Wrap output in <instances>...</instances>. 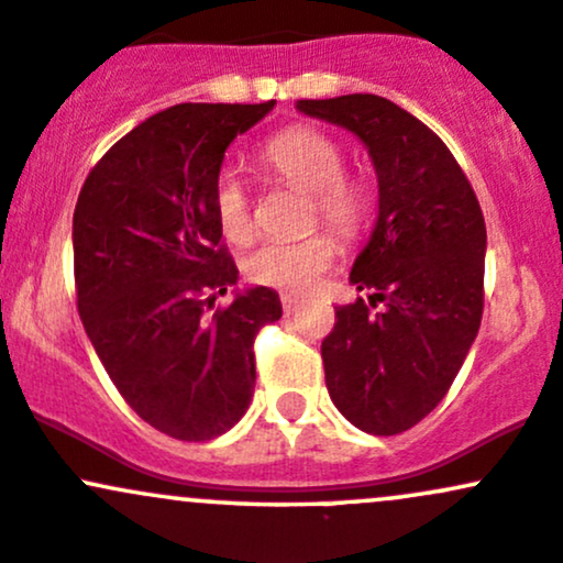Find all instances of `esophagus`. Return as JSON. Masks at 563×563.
<instances>
[{
    "label": "esophagus",
    "mask_w": 563,
    "mask_h": 563,
    "mask_svg": "<svg viewBox=\"0 0 563 563\" xmlns=\"http://www.w3.org/2000/svg\"><path fill=\"white\" fill-rule=\"evenodd\" d=\"M282 306L287 313H295L298 311V298H292V295H282Z\"/></svg>",
    "instance_id": "esophagus-1"
}]
</instances>
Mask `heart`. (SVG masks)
I'll use <instances>...</instances> for the list:
<instances>
[{
  "label": "heart",
  "instance_id": "1",
  "mask_svg": "<svg viewBox=\"0 0 563 563\" xmlns=\"http://www.w3.org/2000/svg\"><path fill=\"white\" fill-rule=\"evenodd\" d=\"M263 163L279 183L311 196V225L322 220L341 239H356L367 225L373 207L371 190L362 179L343 174L346 155L332 136L295 125L265 142ZM214 214L222 235L233 244H246L255 235L252 198L233 172L217 177ZM335 252V239L330 233H311L300 241H265L246 260V274L265 287L306 292L330 268Z\"/></svg>",
  "mask_w": 563,
  "mask_h": 563
}]
</instances>
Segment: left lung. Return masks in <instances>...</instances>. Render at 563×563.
<instances>
[{"mask_svg": "<svg viewBox=\"0 0 563 563\" xmlns=\"http://www.w3.org/2000/svg\"><path fill=\"white\" fill-rule=\"evenodd\" d=\"M298 110L352 131L376 166L378 220L349 276L371 295L335 308L322 362L356 429L400 434L443 400L481 328V203L443 139L395 101L352 93Z\"/></svg>", "mask_w": 563, "mask_h": 563, "instance_id": "8db88e82", "label": "left lung"}]
</instances>
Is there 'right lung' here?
Listing matches in <instances>:
<instances>
[{
  "mask_svg": "<svg viewBox=\"0 0 563 563\" xmlns=\"http://www.w3.org/2000/svg\"><path fill=\"white\" fill-rule=\"evenodd\" d=\"M263 104L168 107L90 168L71 220L77 311L123 400L168 438L203 443L246 413L255 335L282 319L268 287L239 292L214 183Z\"/></svg>",
  "mask_w": 563,
  "mask_h": 563,
  "instance_id": "1",
  "label": "right lung"
}]
</instances>
